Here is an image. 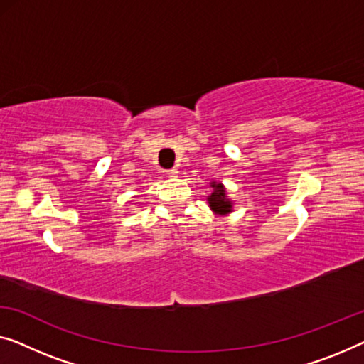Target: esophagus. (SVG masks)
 <instances>
[{
    "instance_id": "1",
    "label": "esophagus",
    "mask_w": 364,
    "mask_h": 364,
    "mask_svg": "<svg viewBox=\"0 0 364 364\" xmlns=\"http://www.w3.org/2000/svg\"><path fill=\"white\" fill-rule=\"evenodd\" d=\"M166 175L170 176V178H176L178 176V170H176V168H171V170L166 171Z\"/></svg>"
}]
</instances>
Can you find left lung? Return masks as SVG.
<instances>
[{
  "instance_id": "obj_1",
  "label": "left lung",
  "mask_w": 364,
  "mask_h": 364,
  "mask_svg": "<svg viewBox=\"0 0 364 364\" xmlns=\"http://www.w3.org/2000/svg\"><path fill=\"white\" fill-rule=\"evenodd\" d=\"M213 191L208 196V204L215 215H227L234 210V200L227 196V189L219 181H210Z\"/></svg>"
}]
</instances>
